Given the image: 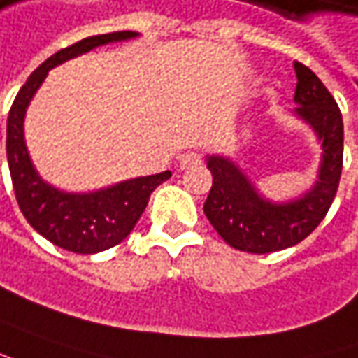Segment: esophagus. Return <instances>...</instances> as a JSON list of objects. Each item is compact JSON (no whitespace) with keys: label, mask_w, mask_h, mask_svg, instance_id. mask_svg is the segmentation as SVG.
Segmentation results:
<instances>
[{"label":"esophagus","mask_w":358,"mask_h":358,"mask_svg":"<svg viewBox=\"0 0 358 358\" xmlns=\"http://www.w3.org/2000/svg\"><path fill=\"white\" fill-rule=\"evenodd\" d=\"M201 162V155L199 152H188V155H182L178 160V170H188L192 166H196Z\"/></svg>","instance_id":"1"}]
</instances>
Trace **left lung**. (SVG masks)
<instances>
[{
  "label": "left lung",
  "mask_w": 358,
  "mask_h": 358,
  "mask_svg": "<svg viewBox=\"0 0 358 358\" xmlns=\"http://www.w3.org/2000/svg\"><path fill=\"white\" fill-rule=\"evenodd\" d=\"M298 108L290 111L315 133L322 145L317 178L308 192L288 201L262 196L239 164L223 155H206L213 176L203 213L233 249L264 255L298 245L312 233L339 188L343 169V117L333 96L308 66L294 62Z\"/></svg>",
  "instance_id": "1"
}]
</instances>
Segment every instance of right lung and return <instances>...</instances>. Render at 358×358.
<instances>
[{
  "mask_svg": "<svg viewBox=\"0 0 358 358\" xmlns=\"http://www.w3.org/2000/svg\"><path fill=\"white\" fill-rule=\"evenodd\" d=\"M138 33L119 31L87 36L46 58L19 90L7 117V162L19 208L31 227L60 249L94 255L111 249L127 237L147 208L150 194L172 174L170 170L117 182L94 192H66L48 184L36 172L25 143V113L48 70L97 46L137 38Z\"/></svg>",
  "mask_w": 358,
  "mask_h": 358,
  "instance_id": "1",
  "label": "right lung"
}]
</instances>
